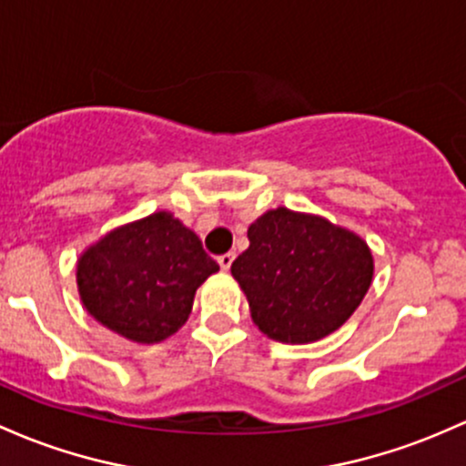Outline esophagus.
Returning a JSON list of instances; mask_svg holds the SVG:
<instances>
[{"instance_id": "obj_1", "label": "esophagus", "mask_w": 466, "mask_h": 466, "mask_svg": "<svg viewBox=\"0 0 466 466\" xmlns=\"http://www.w3.org/2000/svg\"><path fill=\"white\" fill-rule=\"evenodd\" d=\"M217 260H218V265H221V269H225V272H228V269L232 268V263H234V252L221 254V257H218Z\"/></svg>"}]
</instances>
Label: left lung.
<instances>
[{"label":"left lung","mask_w":466,"mask_h":466,"mask_svg":"<svg viewBox=\"0 0 466 466\" xmlns=\"http://www.w3.org/2000/svg\"><path fill=\"white\" fill-rule=\"evenodd\" d=\"M249 248L232 263L254 325L269 339L305 345L354 314L374 276L360 237L323 217L276 208L248 229Z\"/></svg>","instance_id":"left-lung-1"}]
</instances>
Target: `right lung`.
Returning a JSON list of instances; mask_svg holds the SVG:
<instances>
[{
    "label": "right lung",
    "mask_w": 466,
    "mask_h": 466,
    "mask_svg": "<svg viewBox=\"0 0 466 466\" xmlns=\"http://www.w3.org/2000/svg\"><path fill=\"white\" fill-rule=\"evenodd\" d=\"M217 260L170 212L121 225L90 245L76 263L84 308L127 340H166L192 311L194 294Z\"/></svg>",
    "instance_id": "right-lung-1"
}]
</instances>
